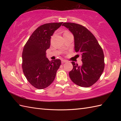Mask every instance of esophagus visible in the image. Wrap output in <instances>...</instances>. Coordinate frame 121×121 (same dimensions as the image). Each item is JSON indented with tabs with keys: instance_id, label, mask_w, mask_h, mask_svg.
Returning a JSON list of instances; mask_svg holds the SVG:
<instances>
[{
	"instance_id": "esophagus-1",
	"label": "esophagus",
	"mask_w": 121,
	"mask_h": 121,
	"mask_svg": "<svg viewBox=\"0 0 121 121\" xmlns=\"http://www.w3.org/2000/svg\"><path fill=\"white\" fill-rule=\"evenodd\" d=\"M67 62V61L66 60H61V62H62V63H65Z\"/></svg>"
}]
</instances>
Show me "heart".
I'll list each match as a JSON object with an SVG mask.
<instances>
[{
  "label": "heart",
  "mask_w": 121,
  "mask_h": 121,
  "mask_svg": "<svg viewBox=\"0 0 121 121\" xmlns=\"http://www.w3.org/2000/svg\"><path fill=\"white\" fill-rule=\"evenodd\" d=\"M65 33H68V32H65Z\"/></svg>",
  "instance_id": "b5f03b06"
}]
</instances>
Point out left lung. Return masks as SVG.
I'll return each mask as SVG.
<instances>
[{
	"label": "left lung",
	"instance_id": "8db88e82",
	"mask_svg": "<svg viewBox=\"0 0 121 121\" xmlns=\"http://www.w3.org/2000/svg\"><path fill=\"white\" fill-rule=\"evenodd\" d=\"M62 25L73 34L75 52L81 55L83 62L79 66L72 62L73 68L69 72L70 78L79 86H91L98 80L104 70L102 48L94 35L83 25L69 22L64 23Z\"/></svg>",
	"mask_w": 121,
	"mask_h": 121
}]
</instances>
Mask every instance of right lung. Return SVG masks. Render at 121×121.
<instances>
[{
	"label": "right lung",
	"mask_w": 121,
	"mask_h": 121,
	"mask_svg": "<svg viewBox=\"0 0 121 121\" xmlns=\"http://www.w3.org/2000/svg\"><path fill=\"white\" fill-rule=\"evenodd\" d=\"M63 22L42 25L32 33L22 52V69L28 82L37 89H44L52 83L61 65L60 59L50 61L46 51L51 36Z\"/></svg>",
	"instance_id": "add662e5"
}]
</instances>
